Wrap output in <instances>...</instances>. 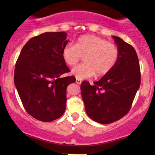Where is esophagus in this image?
<instances>
[{"instance_id":"obj_1","label":"esophagus","mask_w":155,"mask_h":155,"mask_svg":"<svg viewBox=\"0 0 155 155\" xmlns=\"http://www.w3.org/2000/svg\"><path fill=\"white\" fill-rule=\"evenodd\" d=\"M76 82L77 83V84H81V79H77V78H76Z\"/></svg>"}]
</instances>
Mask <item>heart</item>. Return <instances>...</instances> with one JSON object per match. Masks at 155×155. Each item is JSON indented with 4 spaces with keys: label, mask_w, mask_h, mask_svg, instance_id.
<instances>
[{
    "label": "heart",
    "mask_w": 155,
    "mask_h": 155,
    "mask_svg": "<svg viewBox=\"0 0 155 155\" xmlns=\"http://www.w3.org/2000/svg\"><path fill=\"white\" fill-rule=\"evenodd\" d=\"M64 61L74 66L84 58V64L72 70V74L79 79L107 74L117 63L119 50L115 44L93 35H84L76 40L75 45L68 44L63 49Z\"/></svg>",
    "instance_id": "1"
}]
</instances>
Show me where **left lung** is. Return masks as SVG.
Instances as JSON below:
<instances>
[{"label":"left lung","mask_w":155,"mask_h":155,"mask_svg":"<svg viewBox=\"0 0 155 155\" xmlns=\"http://www.w3.org/2000/svg\"><path fill=\"white\" fill-rule=\"evenodd\" d=\"M119 58L113 68L93 85L81 84V97L87 114L92 120L110 124L125 116L140 84L138 55L132 46L113 36Z\"/></svg>","instance_id":"8db88e82"}]
</instances>
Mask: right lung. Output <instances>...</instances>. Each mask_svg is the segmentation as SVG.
<instances>
[{
	"instance_id": "right-lung-1",
	"label": "right lung",
	"mask_w": 155,
	"mask_h": 155,
	"mask_svg": "<svg viewBox=\"0 0 155 155\" xmlns=\"http://www.w3.org/2000/svg\"><path fill=\"white\" fill-rule=\"evenodd\" d=\"M65 32H47L30 39L21 50L15 69V84L25 110L36 120L51 122L66 107V89L76 81L63 58Z\"/></svg>"
}]
</instances>
